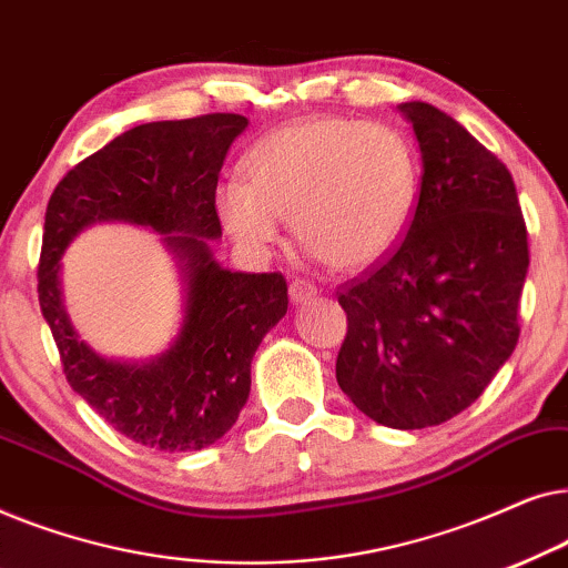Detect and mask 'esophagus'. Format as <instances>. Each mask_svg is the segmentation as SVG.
Listing matches in <instances>:
<instances>
[{
	"label": "esophagus",
	"instance_id": "1",
	"mask_svg": "<svg viewBox=\"0 0 568 568\" xmlns=\"http://www.w3.org/2000/svg\"><path fill=\"white\" fill-rule=\"evenodd\" d=\"M290 297L294 305H307V302H313L317 297V290L310 282H302V278H294L290 284Z\"/></svg>",
	"mask_w": 568,
	"mask_h": 568
}]
</instances>
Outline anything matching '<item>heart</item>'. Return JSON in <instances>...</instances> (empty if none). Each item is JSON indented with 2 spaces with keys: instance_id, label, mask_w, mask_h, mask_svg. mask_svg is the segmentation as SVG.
Masks as SVG:
<instances>
[{
  "instance_id": "b5f03b06",
  "label": "heart",
  "mask_w": 568,
  "mask_h": 568,
  "mask_svg": "<svg viewBox=\"0 0 568 568\" xmlns=\"http://www.w3.org/2000/svg\"><path fill=\"white\" fill-rule=\"evenodd\" d=\"M245 170L247 181L220 183L214 204L230 237L253 255L268 253L292 216L307 258L364 268L398 245L414 216L418 162L387 123H286L253 144Z\"/></svg>"
}]
</instances>
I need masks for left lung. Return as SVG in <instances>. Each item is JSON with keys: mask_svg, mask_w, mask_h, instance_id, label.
<instances>
[{"mask_svg": "<svg viewBox=\"0 0 568 568\" xmlns=\"http://www.w3.org/2000/svg\"><path fill=\"white\" fill-rule=\"evenodd\" d=\"M398 111L422 152L418 204L398 247L338 294L336 379L372 422L426 429L478 400L515 352L530 255L507 165L439 108Z\"/></svg>", "mask_w": 568, "mask_h": 568, "instance_id": "8db88e82", "label": "left lung"}]
</instances>
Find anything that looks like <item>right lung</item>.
Here are the masks:
<instances>
[{
    "label": "right lung",
    "mask_w": 568,
    "mask_h": 568,
    "mask_svg": "<svg viewBox=\"0 0 568 568\" xmlns=\"http://www.w3.org/2000/svg\"><path fill=\"white\" fill-rule=\"evenodd\" d=\"M245 129L237 113L142 123L69 170L45 209L38 300L67 383L115 432L160 453H196L232 429L251 395L253 356L290 305L282 274L224 268L209 243L222 237L220 170ZM100 221L158 231L176 258L184 317L166 352L150 361L98 355L65 315L60 258Z\"/></svg>",
    "instance_id": "add662e5"
}]
</instances>
